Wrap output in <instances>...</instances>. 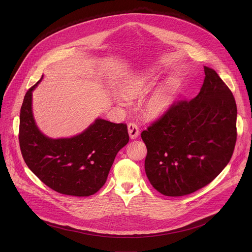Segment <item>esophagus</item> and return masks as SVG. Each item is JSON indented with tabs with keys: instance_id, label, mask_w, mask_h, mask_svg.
Segmentation results:
<instances>
[{
	"instance_id": "obj_1",
	"label": "esophagus",
	"mask_w": 252,
	"mask_h": 252,
	"mask_svg": "<svg viewBox=\"0 0 252 252\" xmlns=\"http://www.w3.org/2000/svg\"><path fill=\"white\" fill-rule=\"evenodd\" d=\"M127 129H128V133H129V136L130 138L134 139L138 136L139 134V129H138V126L136 124L134 123H129L127 125Z\"/></svg>"
}]
</instances>
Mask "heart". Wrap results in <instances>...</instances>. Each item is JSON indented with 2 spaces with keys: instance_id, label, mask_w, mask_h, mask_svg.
I'll list each match as a JSON object with an SVG mask.
<instances>
[{
  "instance_id": "b5f03b06",
  "label": "heart",
  "mask_w": 252,
  "mask_h": 252,
  "mask_svg": "<svg viewBox=\"0 0 252 252\" xmlns=\"http://www.w3.org/2000/svg\"><path fill=\"white\" fill-rule=\"evenodd\" d=\"M154 80V71L141 73L127 78L122 85L123 93L129 97L137 96L145 93ZM176 95V89L173 83H167L155 90L143 105L145 114L151 118H157L164 114L172 104ZM118 100L124 101L122 95L118 96Z\"/></svg>"
}]
</instances>
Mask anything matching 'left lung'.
I'll return each mask as SVG.
<instances>
[{
	"instance_id": "8db88e82",
	"label": "left lung",
	"mask_w": 252,
	"mask_h": 252,
	"mask_svg": "<svg viewBox=\"0 0 252 252\" xmlns=\"http://www.w3.org/2000/svg\"><path fill=\"white\" fill-rule=\"evenodd\" d=\"M198 94L174 101L141 132L152 186L166 196L190 194L229 162L237 137L234 96L214 69L204 66Z\"/></svg>"
}]
</instances>
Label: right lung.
Segmentation results:
<instances>
[{
  "label": "right lung",
  "mask_w": 252,
  "mask_h": 252,
  "mask_svg": "<svg viewBox=\"0 0 252 252\" xmlns=\"http://www.w3.org/2000/svg\"><path fill=\"white\" fill-rule=\"evenodd\" d=\"M40 81L29 89L21 107L19 142L23 158L53 190L73 196L93 195L105 184L117 154L128 142L127 126L97 119L76 136L47 137L35 126L32 112V92Z\"/></svg>",
  "instance_id": "obj_1"
}]
</instances>
